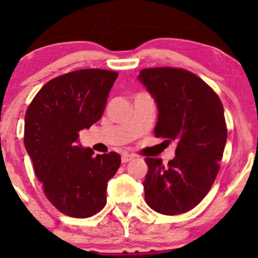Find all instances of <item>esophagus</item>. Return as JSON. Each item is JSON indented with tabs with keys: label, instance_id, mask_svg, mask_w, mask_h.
I'll return each instance as SVG.
<instances>
[{
	"label": "esophagus",
	"instance_id": "34e87169",
	"mask_svg": "<svg viewBox=\"0 0 258 258\" xmlns=\"http://www.w3.org/2000/svg\"><path fill=\"white\" fill-rule=\"evenodd\" d=\"M135 158H136V156L133 155V154L125 153V154H122V158H121V161H122V164H126V162L131 161V160H133Z\"/></svg>",
	"mask_w": 258,
	"mask_h": 258
}]
</instances>
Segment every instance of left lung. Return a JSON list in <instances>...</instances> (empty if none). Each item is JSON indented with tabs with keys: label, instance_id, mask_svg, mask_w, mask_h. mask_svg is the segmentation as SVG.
<instances>
[{
	"label": "left lung",
	"instance_id": "1",
	"mask_svg": "<svg viewBox=\"0 0 258 258\" xmlns=\"http://www.w3.org/2000/svg\"><path fill=\"white\" fill-rule=\"evenodd\" d=\"M137 79L158 106L155 137L177 142L167 166L159 158H146V203L159 214H184L206 197L220 171L227 142L223 105L209 85L186 70L152 68Z\"/></svg>",
	"mask_w": 258,
	"mask_h": 258
}]
</instances>
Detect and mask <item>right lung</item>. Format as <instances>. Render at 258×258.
<instances>
[{
  "label": "right lung",
  "mask_w": 258,
  "mask_h": 258,
  "mask_svg": "<svg viewBox=\"0 0 258 258\" xmlns=\"http://www.w3.org/2000/svg\"><path fill=\"white\" fill-rule=\"evenodd\" d=\"M119 74L84 69L51 80L25 114L24 144L44 195L60 212L86 218L106 203V185L120 167L117 153L96 155L80 131L96 123Z\"/></svg>",
  "instance_id": "add662e5"
}]
</instances>
